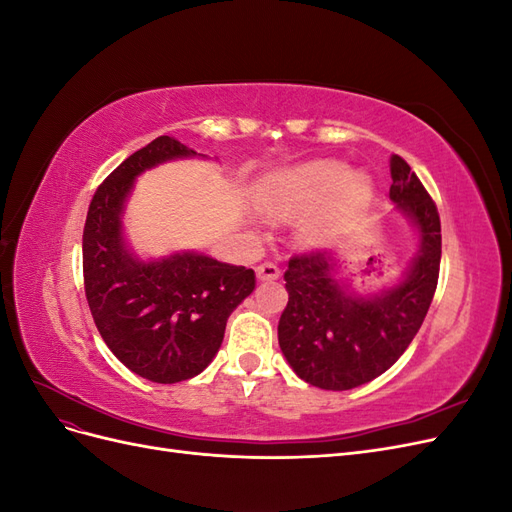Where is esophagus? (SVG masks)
I'll list each match as a JSON object with an SVG mask.
<instances>
[{"label":"esophagus","instance_id":"esophagus-1","mask_svg":"<svg viewBox=\"0 0 512 512\" xmlns=\"http://www.w3.org/2000/svg\"><path fill=\"white\" fill-rule=\"evenodd\" d=\"M280 275H282L280 267L273 265V262H262V265L256 267V277H258L260 282H273Z\"/></svg>","mask_w":512,"mask_h":512}]
</instances>
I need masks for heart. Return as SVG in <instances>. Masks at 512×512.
<instances>
[{
  "label": "heart",
  "mask_w": 512,
  "mask_h": 512,
  "mask_svg": "<svg viewBox=\"0 0 512 512\" xmlns=\"http://www.w3.org/2000/svg\"><path fill=\"white\" fill-rule=\"evenodd\" d=\"M348 168L342 162H312L275 177L262 190V209L267 215L284 218L314 207L337 192L331 209L314 215L303 226V237L309 243H318L329 235L333 224L342 213L361 209L371 196V183L363 175L347 177Z\"/></svg>",
  "instance_id": "obj_1"
}]
</instances>
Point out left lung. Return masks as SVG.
I'll use <instances>...</instances> for the list:
<instances>
[{"label":"left lung","mask_w":512,"mask_h":512,"mask_svg":"<svg viewBox=\"0 0 512 512\" xmlns=\"http://www.w3.org/2000/svg\"><path fill=\"white\" fill-rule=\"evenodd\" d=\"M391 200L421 237L399 284L356 294L339 277L335 256L297 254L284 273L288 305L277 324L286 361L301 380L324 391H348L384 374L421 329L438 286L440 215L408 162L391 158Z\"/></svg>","instance_id":"obj_1"}]
</instances>
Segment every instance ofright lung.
<instances>
[{"label":"right lung","instance_id":"obj_1","mask_svg":"<svg viewBox=\"0 0 512 512\" xmlns=\"http://www.w3.org/2000/svg\"><path fill=\"white\" fill-rule=\"evenodd\" d=\"M192 156L170 136L132 153L100 183L83 230L85 297L104 344L134 374L160 384L190 380L213 361L228 316L256 286L252 269L198 252L141 260L123 239L134 179Z\"/></svg>","mask_w":512,"mask_h":512}]
</instances>
